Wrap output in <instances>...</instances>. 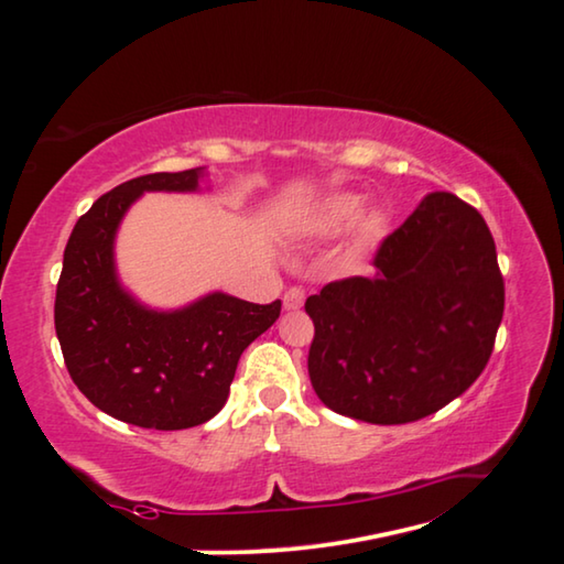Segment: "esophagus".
I'll return each instance as SVG.
<instances>
[{"instance_id": "obj_1", "label": "esophagus", "mask_w": 564, "mask_h": 564, "mask_svg": "<svg viewBox=\"0 0 564 564\" xmlns=\"http://www.w3.org/2000/svg\"><path fill=\"white\" fill-rule=\"evenodd\" d=\"M305 301L303 289H289L283 293V308L285 311H299Z\"/></svg>"}]
</instances>
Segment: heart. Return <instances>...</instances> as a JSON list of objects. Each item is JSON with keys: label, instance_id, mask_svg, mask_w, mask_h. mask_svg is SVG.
<instances>
[{"label": "heart", "instance_id": "b5f03b06", "mask_svg": "<svg viewBox=\"0 0 564 564\" xmlns=\"http://www.w3.org/2000/svg\"><path fill=\"white\" fill-rule=\"evenodd\" d=\"M366 194H358V191H338V194L321 198L318 204H313L308 212L301 216L299 231L316 238H333L348 231L351 224L356 223L346 259L348 263L358 265L373 248L383 243L386 236L390 234V214L386 208H366Z\"/></svg>", "mask_w": 564, "mask_h": 564}]
</instances>
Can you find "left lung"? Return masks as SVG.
<instances>
[{
	"mask_svg": "<svg viewBox=\"0 0 564 564\" xmlns=\"http://www.w3.org/2000/svg\"><path fill=\"white\" fill-rule=\"evenodd\" d=\"M376 275L305 301L308 373L330 410L373 425L413 423L470 388L498 336L505 285L485 218L433 191L376 253Z\"/></svg>",
	"mask_w": 564,
	"mask_h": 564,
	"instance_id": "obj_1",
	"label": "left lung"
}]
</instances>
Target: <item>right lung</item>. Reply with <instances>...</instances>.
<instances>
[{"instance_id": "right-lung-1", "label": "right lung", "mask_w": 564, "mask_h": 564, "mask_svg": "<svg viewBox=\"0 0 564 564\" xmlns=\"http://www.w3.org/2000/svg\"><path fill=\"white\" fill-rule=\"evenodd\" d=\"M206 166L147 174L111 188L76 221L64 248L54 326L76 388L139 427L184 431L224 408L241 352L281 316V301L212 291L181 308L141 303L113 259L119 226L149 191L196 194Z\"/></svg>"}]
</instances>
